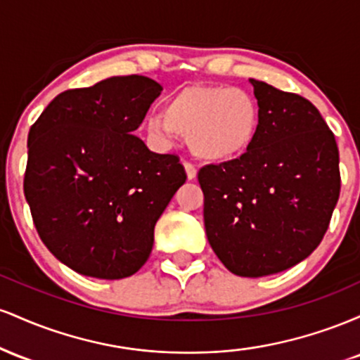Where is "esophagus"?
Returning <instances> with one entry per match:
<instances>
[{
  "instance_id": "1",
  "label": "esophagus",
  "mask_w": 360,
  "mask_h": 360,
  "mask_svg": "<svg viewBox=\"0 0 360 360\" xmlns=\"http://www.w3.org/2000/svg\"><path fill=\"white\" fill-rule=\"evenodd\" d=\"M184 169H186V176H188L189 181L196 179L198 171H196V167H194V164H191V162H184Z\"/></svg>"
}]
</instances>
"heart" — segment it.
Returning a JSON list of instances; mask_svg holds the SVG:
<instances>
[{"label": "heart", "mask_w": 360, "mask_h": 360, "mask_svg": "<svg viewBox=\"0 0 360 360\" xmlns=\"http://www.w3.org/2000/svg\"><path fill=\"white\" fill-rule=\"evenodd\" d=\"M262 108L250 91L233 86H189L147 118V131L162 142L188 139L193 154L226 162L249 152L259 137Z\"/></svg>", "instance_id": "1"}]
</instances>
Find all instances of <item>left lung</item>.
I'll list each match as a JSON object with an SVG mask.
<instances>
[{
  "label": "left lung",
  "instance_id": "obj_1",
  "mask_svg": "<svg viewBox=\"0 0 360 360\" xmlns=\"http://www.w3.org/2000/svg\"><path fill=\"white\" fill-rule=\"evenodd\" d=\"M262 108L249 152L200 169L205 229L243 278L289 269L320 245L340 194L338 147L307 98L250 79Z\"/></svg>",
  "mask_w": 360,
  "mask_h": 360
}]
</instances>
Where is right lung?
<instances>
[{
    "label": "right lung",
    "mask_w": 360,
    "mask_h": 360,
    "mask_svg": "<svg viewBox=\"0 0 360 360\" xmlns=\"http://www.w3.org/2000/svg\"><path fill=\"white\" fill-rule=\"evenodd\" d=\"M162 86L115 76L68 89L28 131L23 193L49 250L98 279L135 274L154 245V226L184 184L176 154H155L131 135Z\"/></svg>",
    "instance_id": "add662e5"
}]
</instances>
